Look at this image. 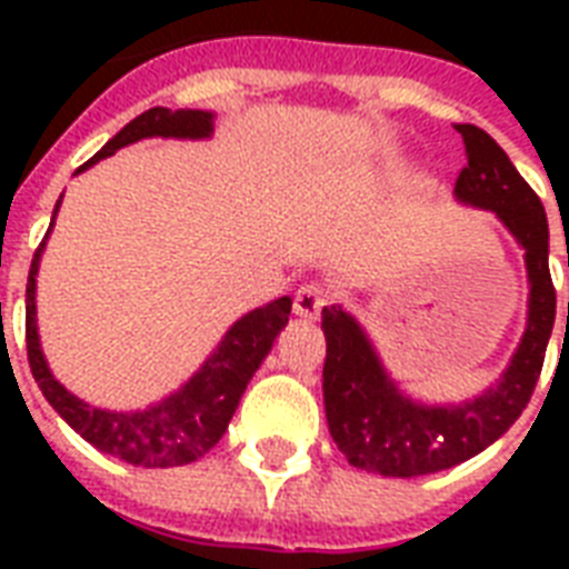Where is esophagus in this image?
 I'll return each mask as SVG.
<instances>
[{
  "label": "esophagus",
  "mask_w": 569,
  "mask_h": 569,
  "mask_svg": "<svg viewBox=\"0 0 569 569\" xmlns=\"http://www.w3.org/2000/svg\"><path fill=\"white\" fill-rule=\"evenodd\" d=\"M330 303V292L321 283H303L298 292H295V312L301 319H316L325 307Z\"/></svg>",
  "instance_id": "34e87169"
}]
</instances>
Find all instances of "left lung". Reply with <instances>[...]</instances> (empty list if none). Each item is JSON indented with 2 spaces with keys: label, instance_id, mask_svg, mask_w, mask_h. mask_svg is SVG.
<instances>
[{
  "label": "left lung",
  "instance_id": "obj_1",
  "mask_svg": "<svg viewBox=\"0 0 569 569\" xmlns=\"http://www.w3.org/2000/svg\"><path fill=\"white\" fill-rule=\"evenodd\" d=\"M467 147V168L455 194L490 209L526 250L529 325L511 366L485 396L463 405L431 407L407 398L383 372L363 328L339 307L321 310L328 339L325 357V413L348 463L389 478H416L476 458L511 428L529 405L543 369L552 325L556 286L549 277V223L540 197L522 180L505 150L472 123L455 127Z\"/></svg>",
  "mask_w": 569,
  "mask_h": 569
}]
</instances>
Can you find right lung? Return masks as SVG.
<instances>
[{"mask_svg": "<svg viewBox=\"0 0 569 569\" xmlns=\"http://www.w3.org/2000/svg\"><path fill=\"white\" fill-rule=\"evenodd\" d=\"M209 138L212 136V114L197 109H150L129 120L100 153L88 159L79 168H91L106 156H114L120 147L136 144L141 138ZM61 206V200H58ZM56 206V212H58ZM52 212V221H56ZM52 230V223H49ZM47 230V236H49ZM47 236L34 250L29 268V283H26V351H29L31 375L38 380L40 392L56 413L64 419L76 433L97 446L100 451L132 463V467L164 469L182 467L191 460L203 458L214 442L221 440L227 425H230L236 407H239L241 392L248 389V380L266 360V355L274 346L277 333L286 328L289 312H292V298H277V301L259 307V310L241 316L214 355L206 360L200 369L182 383L177 392L159 401V405L136 410V413H118V410H100V407L84 405L82 398L67 392L52 372H49L43 351H40L38 337V307H34V277H38L40 253L47 244Z\"/></svg>", "mask_w": 569, "mask_h": 569, "instance_id": "obj_1", "label": "right lung"}]
</instances>
